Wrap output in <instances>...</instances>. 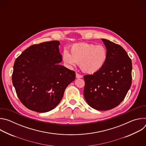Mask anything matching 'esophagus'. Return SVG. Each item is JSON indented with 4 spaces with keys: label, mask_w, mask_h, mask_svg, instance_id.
Segmentation results:
<instances>
[{
    "label": "esophagus",
    "mask_w": 146,
    "mask_h": 146,
    "mask_svg": "<svg viewBox=\"0 0 146 146\" xmlns=\"http://www.w3.org/2000/svg\"><path fill=\"white\" fill-rule=\"evenodd\" d=\"M76 77L77 78H82V76L81 75L79 74L78 73H76Z\"/></svg>",
    "instance_id": "34e87169"
}]
</instances>
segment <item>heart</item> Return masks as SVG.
Here are the masks:
<instances>
[{
    "label": "heart",
    "mask_w": 146,
    "mask_h": 146,
    "mask_svg": "<svg viewBox=\"0 0 146 146\" xmlns=\"http://www.w3.org/2000/svg\"><path fill=\"white\" fill-rule=\"evenodd\" d=\"M108 57L106 49L103 46H95L87 43L73 45L70 54L65 50L63 52L64 61L70 67L80 64L81 70L87 74H94L100 70L105 65Z\"/></svg>",
    "instance_id": "heart-1"
}]
</instances>
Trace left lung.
I'll return each instance as SVG.
<instances>
[{
  "label": "left lung",
  "instance_id": "8db88e82",
  "mask_svg": "<svg viewBox=\"0 0 146 146\" xmlns=\"http://www.w3.org/2000/svg\"><path fill=\"white\" fill-rule=\"evenodd\" d=\"M108 57L98 72L84 77V96L88 105L97 110L112 109L124 99L132 84V61L121 46L101 38Z\"/></svg>",
  "mask_w": 146,
  "mask_h": 146
}]
</instances>
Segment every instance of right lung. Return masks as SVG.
Returning a JSON list of instances; mask_svg holds the SVG:
<instances>
[{
  "instance_id": "add662e5",
  "label": "right lung",
  "mask_w": 146,
  "mask_h": 146,
  "mask_svg": "<svg viewBox=\"0 0 146 146\" xmlns=\"http://www.w3.org/2000/svg\"><path fill=\"white\" fill-rule=\"evenodd\" d=\"M59 41L34 44L15 60L13 84L23 105L29 110L46 113L60 103L76 74L59 64L62 61Z\"/></svg>"
}]
</instances>
